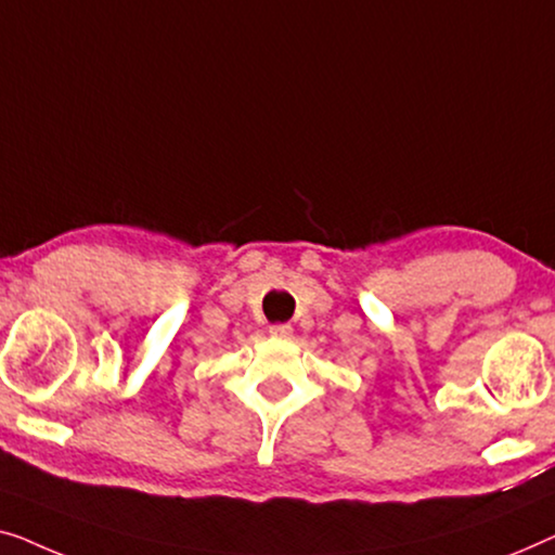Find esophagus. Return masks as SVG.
Wrapping results in <instances>:
<instances>
[{
  "instance_id": "obj_1",
  "label": "esophagus",
  "mask_w": 555,
  "mask_h": 555,
  "mask_svg": "<svg viewBox=\"0 0 555 555\" xmlns=\"http://www.w3.org/2000/svg\"><path fill=\"white\" fill-rule=\"evenodd\" d=\"M269 334L274 339H288V337H292V326H288V324H274L269 330Z\"/></svg>"
}]
</instances>
